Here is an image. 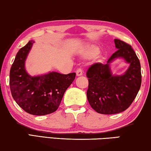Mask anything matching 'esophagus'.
Masks as SVG:
<instances>
[{
	"label": "esophagus",
	"instance_id": "obj_1",
	"mask_svg": "<svg viewBox=\"0 0 151 151\" xmlns=\"http://www.w3.org/2000/svg\"><path fill=\"white\" fill-rule=\"evenodd\" d=\"M83 75V71L81 69H78L77 71H76V76H81Z\"/></svg>",
	"mask_w": 151,
	"mask_h": 151
}]
</instances>
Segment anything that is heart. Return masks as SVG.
Masks as SVG:
<instances>
[{
    "instance_id": "obj_1",
    "label": "heart",
    "mask_w": 151,
    "mask_h": 151,
    "mask_svg": "<svg viewBox=\"0 0 151 151\" xmlns=\"http://www.w3.org/2000/svg\"><path fill=\"white\" fill-rule=\"evenodd\" d=\"M100 53V49L94 45H88L82 52V56L85 58H91Z\"/></svg>"
}]
</instances>
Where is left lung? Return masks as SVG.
<instances>
[{
	"label": "left lung",
	"instance_id": "1",
	"mask_svg": "<svg viewBox=\"0 0 151 151\" xmlns=\"http://www.w3.org/2000/svg\"><path fill=\"white\" fill-rule=\"evenodd\" d=\"M117 49L106 64L95 63L88 69L89 85L87 98L93 110L102 114L122 112L129 107L141 85V69L138 57L132 47L119 39H114ZM122 58L129 66L120 75L114 74L111 63Z\"/></svg>",
	"mask_w": 151,
	"mask_h": 151
}]
</instances>
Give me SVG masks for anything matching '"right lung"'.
I'll use <instances>...</instances> for the list:
<instances>
[{"label":"right lung","instance_id":"add662e5","mask_svg":"<svg viewBox=\"0 0 151 151\" xmlns=\"http://www.w3.org/2000/svg\"><path fill=\"white\" fill-rule=\"evenodd\" d=\"M35 41L19 49L11 66L9 85L12 96L22 109L30 114L43 116L58 110L64 93L76 78V73L61 74L49 71L32 76L25 61Z\"/></svg>","mask_w":151,"mask_h":151}]
</instances>
